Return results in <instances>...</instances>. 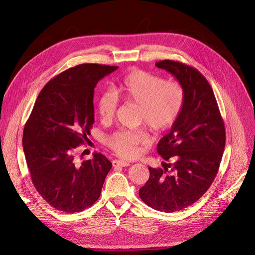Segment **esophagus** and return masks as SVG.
Wrapping results in <instances>:
<instances>
[{"mask_svg": "<svg viewBox=\"0 0 255 255\" xmlns=\"http://www.w3.org/2000/svg\"><path fill=\"white\" fill-rule=\"evenodd\" d=\"M129 165H130L129 162L120 161V159H115V161H112V166L113 167H127Z\"/></svg>", "mask_w": 255, "mask_h": 255, "instance_id": "esophagus-1", "label": "esophagus"}]
</instances>
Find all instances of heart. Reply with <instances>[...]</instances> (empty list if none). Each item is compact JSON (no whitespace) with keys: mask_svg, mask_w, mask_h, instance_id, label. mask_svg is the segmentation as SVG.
I'll return each mask as SVG.
<instances>
[{"mask_svg":"<svg viewBox=\"0 0 255 255\" xmlns=\"http://www.w3.org/2000/svg\"><path fill=\"white\" fill-rule=\"evenodd\" d=\"M139 107L140 122L155 132L171 128L180 117L185 104V90L177 81H165L159 75L134 69L121 80L115 92L105 91L98 103L103 121L110 122L116 116L119 100ZM106 144L122 157L138 154L149 143L144 130H118L106 137Z\"/></svg>","mask_w":255,"mask_h":255,"instance_id":"obj_1","label":"heart"}]
</instances>
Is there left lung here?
I'll use <instances>...</instances> for the list:
<instances>
[{
	"label": "left lung",
	"mask_w": 255,
	"mask_h": 255,
	"mask_svg": "<svg viewBox=\"0 0 255 255\" xmlns=\"http://www.w3.org/2000/svg\"><path fill=\"white\" fill-rule=\"evenodd\" d=\"M155 66L183 85L185 104L170 132L157 144L158 154L168 163L163 169L149 168L138 194L151 208L170 213L191 206L209 189L219 171L226 132L213 90L199 70L171 60Z\"/></svg>",
	"instance_id": "left-lung-1"
}]
</instances>
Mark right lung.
Listing matches in <instances>:
<instances>
[{"label": "right lung", "mask_w": 255, "mask_h": 255, "mask_svg": "<svg viewBox=\"0 0 255 255\" xmlns=\"http://www.w3.org/2000/svg\"><path fill=\"white\" fill-rule=\"evenodd\" d=\"M118 68L82 64L65 70L45 85L26 122L23 148L32 183L56 210L81 212L100 197L111 162L94 153L80 164L74 152L94 123V88Z\"/></svg>", "instance_id": "obj_1"}]
</instances>
